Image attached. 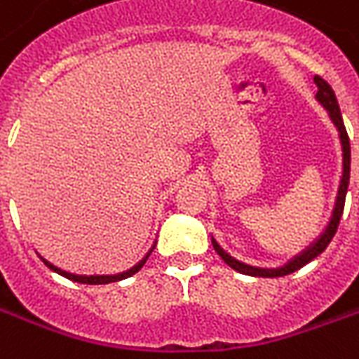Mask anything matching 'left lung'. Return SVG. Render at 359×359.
<instances>
[{"label": "left lung", "mask_w": 359, "mask_h": 359, "mask_svg": "<svg viewBox=\"0 0 359 359\" xmlns=\"http://www.w3.org/2000/svg\"><path fill=\"white\" fill-rule=\"evenodd\" d=\"M313 82L317 86V94L316 100L319 102V105H323L329 117H331L332 125L337 126L339 130V138H340V146H342V177H340V184H339V192H337V200H334V208H332L331 219L329 223L325 226V231L316 241L311 242L309 246H306V250H302L300 254H296L292 259H288L285 265L280 267H275V269H265V267H254V265L242 264L238 259H234L231 254H226L225 250L221 248L213 236H211V242H213V248L217 252L221 259L225 262L229 267H233L234 271H238L242 275H250V277H267V278H275V277H285V275H290L294 271H298L300 267H304L306 264H309L313 257H317L319 254H323L325 248L329 246V242L332 241V236L337 233L339 229L340 217H342V211H344V200H346V192H348V180H350V140H348V133L344 128V121H342V115H340V107L339 102H337V95L332 92V88L327 84V82L321 79V76H313Z\"/></svg>", "instance_id": "left-lung-1"}]
</instances>
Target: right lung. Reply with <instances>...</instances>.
Here are the masks:
<instances>
[{"label": "right lung", "mask_w": 359, "mask_h": 359, "mask_svg": "<svg viewBox=\"0 0 359 359\" xmlns=\"http://www.w3.org/2000/svg\"><path fill=\"white\" fill-rule=\"evenodd\" d=\"M154 248H156V244H154V246L149 248L148 254L142 257L138 264L133 265L130 269L123 271V273H117V275H74V273H69V271L59 269L57 265L50 264V262H48V259H43V257H42V259H43V264L48 265L51 271H55V273H59V275H63V277H67L69 280H74V283H82V285H109V283H117V280H123V278L133 277L134 273H138V271L142 269V265L146 264V259L149 257V254L154 252Z\"/></svg>", "instance_id": "obj_1"}]
</instances>
